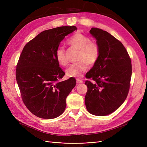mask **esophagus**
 Listing matches in <instances>:
<instances>
[{"label":"esophagus","instance_id":"34e87169","mask_svg":"<svg viewBox=\"0 0 147 147\" xmlns=\"http://www.w3.org/2000/svg\"><path fill=\"white\" fill-rule=\"evenodd\" d=\"M83 83V81L82 80H79V79H77V83L78 84H81Z\"/></svg>","mask_w":147,"mask_h":147}]
</instances>
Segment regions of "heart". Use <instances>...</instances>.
I'll use <instances>...</instances> for the list:
<instances>
[{
    "label": "heart",
    "instance_id": "1",
    "mask_svg": "<svg viewBox=\"0 0 147 147\" xmlns=\"http://www.w3.org/2000/svg\"><path fill=\"white\" fill-rule=\"evenodd\" d=\"M67 43L71 47L79 50L78 60L80 61L69 66L67 69L66 74L69 78H80L87 70V64L92 65L96 63L100 54L99 45L91 41L89 37L79 33L69 38ZM55 57L60 65H67L65 50L63 47L59 46L57 49Z\"/></svg>",
    "mask_w": 147,
    "mask_h": 147
}]
</instances>
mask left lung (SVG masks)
<instances>
[{
    "label": "left lung",
    "instance_id": "1",
    "mask_svg": "<svg viewBox=\"0 0 147 147\" xmlns=\"http://www.w3.org/2000/svg\"><path fill=\"white\" fill-rule=\"evenodd\" d=\"M90 33L100 49L96 63L86 74L88 91L84 99L90 114L104 116L115 111L125 102L132 76L131 59L125 46L109 33L92 28Z\"/></svg>",
    "mask_w": 147,
    "mask_h": 147
}]
</instances>
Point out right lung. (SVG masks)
<instances>
[{"label": "right lung", "mask_w": 147, "mask_h": 147, "mask_svg": "<svg viewBox=\"0 0 147 147\" xmlns=\"http://www.w3.org/2000/svg\"><path fill=\"white\" fill-rule=\"evenodd\" d=\"M75 30L76 26L45 30L28 42L21 53L17 82L23 102L38 117L51 119L63 114L66 98L76 86L73 78L59 81L65 73L55 57L61 42Z\"/></svg>", "instance_id": "right-lung-1"}]
</instances>
